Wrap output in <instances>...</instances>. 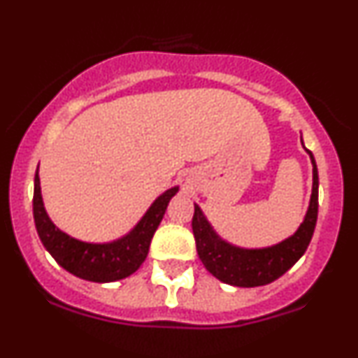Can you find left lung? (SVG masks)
<instances>
[{
  "mask_svg": "<svg viewBox=\"0 0 358 358\" xmlns=\"http://www.w3.org/2000/svg\"><path fill=\"white\" fill-rule=\"evenodd\" d=\"M303 144V142H302ZM312 163V195L302 224L292 236L276 245L264 248H243L221 238L210 227L208 217L195 204L192 229H194L197 254L204 268L223 283L233 287L252 288L273 283L306 254L315 229L319 208V176L315 159L308 149Z\"/></svg>",
  "mask_w": 358,
  "mask_h": 358,
  "instance_id": "left-lung-1",
  "label": "left lung"
}]
</instances>
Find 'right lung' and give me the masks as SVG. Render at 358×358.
I'll use <instances>...</instances> for the list:
<instances>
[{"instance_id":"right-lung-1","label":"right lung","mask_w":358,"mask_h":358,"mask_svg":"<svg viewBox=\"0 0 358 358\" xmlns=\"http://www.w3.org/2000/svg\"><path fill=\"white\" fill-rule=\"evenodd\" d=\"M178 187L161 194L142 220L122 238L106 243H90L62 231L48 216L41 195L39 166L34 178V221L37 235L55 261L73 276L94 283H110L130 276L142 266L149 252L154 231L159 227L166 208Z\"/></svg>"}]
</instances>
